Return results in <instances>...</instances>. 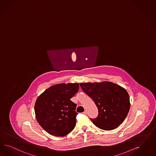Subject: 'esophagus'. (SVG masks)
<instances>
[{"instance_id":"esophagus-1","label":"esophagus","mask_w":156,"mask_h":156,"mask_svg":"<svg viewBox=\"0 0 156 156\" xmlns=\"http://www.w3.org/2000/svg\"><path fill=\"white\" fill-rule=\"evenodd\" d=\"M83 114H84V115H87V112L86 111H84L83 112Z\"/></svg>"}]
</instances>
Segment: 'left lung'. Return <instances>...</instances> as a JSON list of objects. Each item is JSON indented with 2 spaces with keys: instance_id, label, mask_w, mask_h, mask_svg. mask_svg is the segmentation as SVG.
Here are the masks:
<instances>
[{
  "instance_id": "8db88e82",
  "label": "left lung",
  "mask_w": 156,
  "mask_h": 156,
  "mask_svg": "<svg viewBox=\"0 0 156 156\" xmlns=\"http://www.w3.org/2000/svg\"><path fill=\"white\" fill-rule=\"evenodd\" d=\"M80 86L98 108V116L91 119L96 127L112 130L123 122L130 108L129 93L124 87L108 81L80 83Z\"/></svg>"
}]
</instances>
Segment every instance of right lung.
Returning <instances> with one entry per match:
<instances>
[{"label":"right lung","mask_w":156,"mask_h":156,"mask_svg":"<svg viewBox=\"0 0 156 156\" xmlns=\"http://www.w3.org/2000/svg\"><path fill=\"white\" fill-rule=\"evenodd\" d=\"M78 89V83L56 84L37 97L34 105L36 118L49 134L63 136L74 129L76 105L70 99Z\"/></svg>","instance_id":"right-lung-1"}]
</instances>
